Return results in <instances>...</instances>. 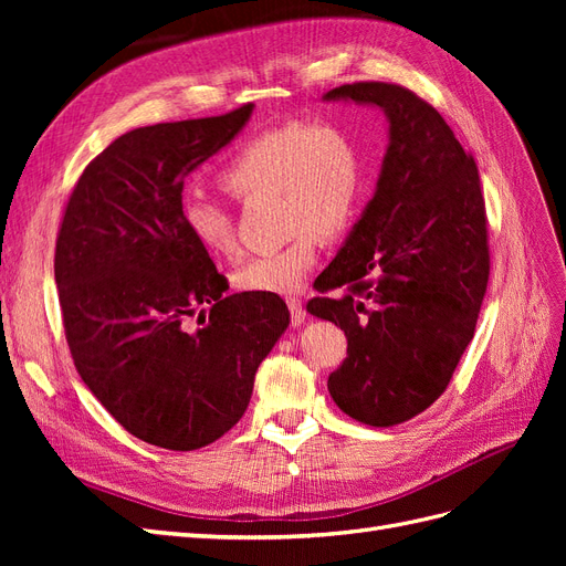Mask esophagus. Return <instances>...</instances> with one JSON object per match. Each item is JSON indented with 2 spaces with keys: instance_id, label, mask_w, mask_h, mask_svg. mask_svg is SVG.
I'll return each mask as SVG.
<instances>
[{
  "instance_id": "obj_1",
  "label": "esophagus",
  "mask_w": 566,
  "mask_h": 566,
  "mask_svg": "<svg viewBox=\"0 0 566 566\" xmlns=\"http://www.w3.org/2000/svg\"><path fill=\"white\" fill-rule=\"evenodd\" d=\"M287 306H290V321H293L295 328H300V325H302V323H304V318H306V312H304V306H302V300H297V297H290V300H287Z\"/></svg>"
}]
</instances>
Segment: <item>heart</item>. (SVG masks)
<instances>
[{"mask_svg": "<svg viewBox=\"0 0 566 566\" xmlns=\"http://www.w3.org/2000/svg\"><path fill=\"white\" fill-rule=\"evenodd\" d=\"M221 186L235 198L273 193L290 241L252 256L235 271V285L250 293L293 295L318 260V234L337 235L361 210L366 167L361 146L339 125H285L254 136L229 160ZM186 233L212 254L235 250L231 212L221 202L191 196L181 205Z\"/></svg>", "mask_w": 566, "mask_h": 566, "instance_id": "1", "label": "heart"}]
</instances>
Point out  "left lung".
Returning <instances> with one entry per match:
<instances>
[{
  "mask_svg": "<svg viewBox=\"0 0 566 566\" xmlns=\"http://www.w3.org/2000/svg\"><path fill=\"white\" fill-rule=\"evenodd\" d=\"M323 101L380 108L387 150L306 312L347 335L345 364L328 378L333 401L358 422L391 427L441 397L474 337L489 283L484 196L472 156L413 92L356 82Z\"/></svg>",
  "mask_w": 566,
  "mask_h": 566,
  "instance_id": "left-lung-1",
  "label": "left lung"
}]
</instances>
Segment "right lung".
Returning <instances> with one entry per match:
<instances>
[{"label": "right lung", "instance_id": "add662e5", "mask_svg": "<svg viewBox=\"0 0 566 566\" xmlns=\"http://www.w3.org/2000/svg\"><path fill=\"white\" fill-rule=\"evenodd\" d=\"M252 111L117 136L82 172L59 231L54 273L80 378L129 434L160 449L224 437L290 325L279 295H224L227 279L181 221L184 179Z\"/></svg>", "mask_w": 566, "mask_h": 566}]
</instances>
